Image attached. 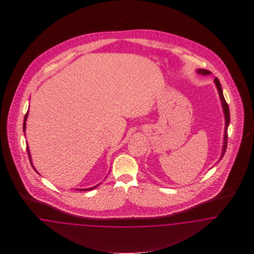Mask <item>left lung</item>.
Masks as SVG:
<instances>
[{"mask_svg":"<svg viewBox=\"0 0 254 254\" xmlns=\"http://www.w3.org/2000/svg\"><path fill=\"white\" fill-rule=\"evenodd\" d=\"M197 73L199 74H203V75H208L210 73V71L208 69H197ZM214 83H215L216 86H217V89H218V92H219V96H220V99L222 101V105H223V113H224V117H225V128H224V138H223V152L221 154V158L220 160L223 158L224 153L226 151V148H227V128H228V126L230 123V113H229V107H228V104L227 102L225 101V99L223 97V89H222V86H221V83L219 81V79L215 77L214 79Z\"/></svg>","mask_w":254,"mask_h":254,"instance_id":"left-lung-1","label":"left lung"}]
</instances>
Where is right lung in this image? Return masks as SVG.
<instances>
[{
    "mask_svg": "<svg viewBox=\"0 0 254 254\" xmlns=\"http://www.w3.org/2000/svg\"><path fill=\"white\" fill-rule=\"evenodd\" d=\"M27 117H28V113L26 114V116H25V117H24V123H23V131H25V129H26V120H27ZM27 150H28V154H29V158H30V161H31V167L33 168V166H32V162H31V154H30V150H29V147H27ZM33 169L36 171V169H34L33 168ZM37 172V171H36ZM98 186V185H97ZM97 186H94V187H91V188H87V189H76V190H80V191H88V190H92V189H94V188H96Z\"/></svg>",
    "mask_w": 254,
    "mask_h": 254,
    "instance_id": "right-lung-1",
    "label": "right lung"
}]
</instances>
